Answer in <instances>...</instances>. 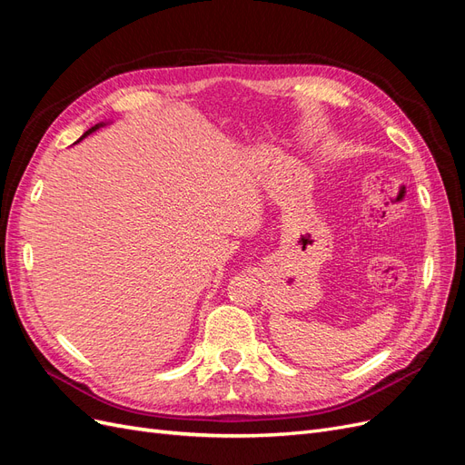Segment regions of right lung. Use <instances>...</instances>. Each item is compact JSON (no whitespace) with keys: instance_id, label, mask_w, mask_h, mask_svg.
I'll return each mask as SVG.
<instances>
[{"instance_id":"obj_1","label":"right lung","mask_w":465,"mask_h":465,"mask_svg":"<svg viewBox=\"0 0 465 465\" xmlns=\"http://www.w3.org/2000/svg\"><path fill=\"white\" fill-rule=\"evenodd\" d=\"M101 125H103V124H96V125H93V128H91V130H87L85 134H83V135H81V139H83V137H87L89 134H93L94 130H98V128H101Z\"/></svg>"}]
</instances>
